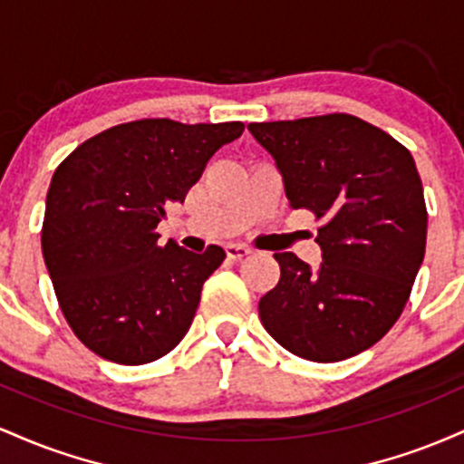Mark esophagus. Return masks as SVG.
Listing matches in <instances>:
<instances>
[{
    "label": "esophagus",
    "instance_id": "1",
    "mask_svg": "<svg viewBox=\"0 0 464 464\" xmlns=\"http://www.w3.org/2000/svg\"><path fill=\"white\" fill-rule=\"evenodd\" d=\"M225 253H227L228 259H233V262H239V259H244L246 255H250V248L244 246V244H227Z\"/></svg>",
    "mask_w": 464,
    "mask_h": 464
}]
</instances>
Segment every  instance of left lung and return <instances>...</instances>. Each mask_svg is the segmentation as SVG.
I'll list each match as a JSON object with an SVG mask.
<instances>
[{
	"label": "left lung",
	"instance_id": "1",
	"mask_svg": "<svg viewBox=\"0 0 464 464\" xmlns=\"http://www.w3.org/2000/svg\"><path fill=\"white\" fill-rule=\"evenodd\" d=\"M275 157L292 209L318 222L316 273L276 253L281 276L259 301L276 343L340 362L380 343L401 316L425 255L428 209L406 146L369 121L327 113L248 124Z\"/></svg>",
	"mask_w": 464,
	"mask_h": 464
}]
</instances>
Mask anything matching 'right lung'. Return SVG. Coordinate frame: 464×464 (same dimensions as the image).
<instances>
[{"instance_id":"obj_1","label":"right lung","mask_w":464,"mask_h":464,"mask_svg":"<svg viewBox=\"0 0 464 464\" xmlns=\"http://www.w3.org/2000/svg\"><path fill=\"white\" fill-rule=\"evenodd\" d=\"M242 130V121L148 117L102 130L56 168L41 228L44 257L63 316L95 355L148 364L188 334L202 284L225 250L211 244L196 255L172 239L161 246L157 225Z\"/></svg>"}]
</instances>
